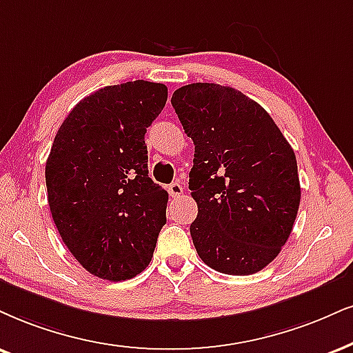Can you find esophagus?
Wrapping results in <instances>:
<instances>
[{"mask_svg": "<svg viewBox=\"0 0 353 353\" xmlns=\"http://www.w3.org/2000/svg\"><path fill=\"white\" fill-rule=\"evenodd\" d=\"M168 193L172 198H180L183 194V186H181L180 181H173V183L168 185Z\"/></svg>", "mask_w": 353, "mask_h": 353, "instance_id": "1", "label": "esophagus"}]
</instances>
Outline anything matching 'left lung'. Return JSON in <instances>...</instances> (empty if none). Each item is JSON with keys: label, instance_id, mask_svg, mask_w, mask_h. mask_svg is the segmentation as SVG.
<instances>
[{"label": "left lung", "instance_id": "8db88e82", "mask_svg": "<svg viewBox=\"0 0 353 353\" xmlns=\"http://www.w3.org/2000/svg\"><path fill=\"white\" fill-rule=\"evenodd\" d=\"M172 106L194 143L190 190L198 216L190 234L199 259L225 275L260 272L298 214L293 149L268 112L230 86H181Z\"/></svg>", "mask_w": 353, "mask_h": 353}]
</instances>
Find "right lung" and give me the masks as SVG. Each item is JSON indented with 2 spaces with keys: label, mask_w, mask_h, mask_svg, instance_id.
I'll list each match as a JSON object with an SVG mask.
<instances>
[{
  "label": "right lung",
  "mask_w": 353,
  "mask_h": 353,
  "mask_svg": "<svg viewBox=\"0 0 353 353\" xmlns=\"http://www.w3.org/2000/svg\"><path fill=\"white\" fill-rule=\"evenodd\" d=\"M167 97V86L143 80L104 86L73 108L52 143L46 185L57 230L103 280L143 272L167 223L168 193L149 176L143 141Z\"/></svg>",
  "instance_id": "add662e5"
}]
</instances>
